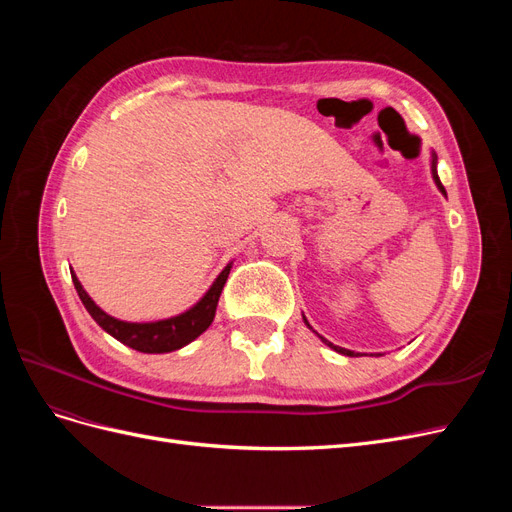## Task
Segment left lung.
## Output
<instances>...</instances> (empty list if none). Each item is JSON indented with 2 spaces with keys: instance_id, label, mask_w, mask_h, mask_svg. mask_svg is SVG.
Instances as JSON below:
<instances>
[{
  "instance_id": "left-lung-1",
  "label": "left lung",
  "mask_w": 512,
  "mask_h": 512,
  "mask_svg": "<svg viewBox=\"0 0 512 512\" xmlns=\"http://www.w3.org/2000/svg\"><path fill=\"white\" fill-rule=\"evenodd\" d=\"M431 177H433V183H436V188L446 196V190H444V185H442V181H440V177H438V156H436V151H431ZM303 320H305V324H307V329H312L309 327V322H307V318L303 316ZM316 333V331H314ZM324 344H327L329 348H333L335 352H339V354H344V356H359V352H354V350H346V348H342V346H335V344H331L329 339H324L322 335H318ZM376 356H382V354H376Z\"/></svg>"
}]
</instances>
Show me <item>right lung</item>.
Masks as SVG:
<instances>
[{"label": "right lung", "instance_id": "obj_1", "mask_svg": "<svg viewBox=\"0 0 512 512\" xmlns=\"http://www.w3.org/2000/svg\"><path fill=\"white\" fill-rule=\"evenodd\" d=\"M232 269V260L222 269V273L215 277V282L209 286V290L200 297L190 309L185 312L162 318V320H151V322H128V320H119L111 314H106L102 307L96 305V301L89 297L83 284L79 282L74 271L72 273V282L76 292L89 312V316L94 318L100 327L113 335L117 342L123 346H128L132 350L145 352V354H164V352H175L183 346H188L190 342L198 335H203L215 318V307H218L222 288L228 280V273Z\"/></svg>", "mask_w": 512, "mask_h": 512}]
</instances>
